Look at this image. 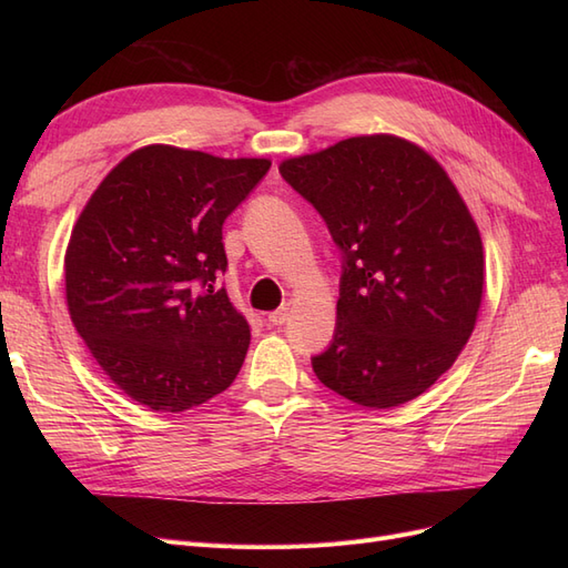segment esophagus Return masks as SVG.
<instances>
[{"mask_svg":"<svg viewBox=\"0 0 568 568\" xmlns=\"http://www.w3.org/2000/svg\"><path fill=\"white\" fill-rule=\"evenodd\" d=\"M286 320H288V307H286V305H282L280 311H274V313L267 315V322H270L272 326H282Z\"/></svg>","mask_w":568,"mask_h":568,"instance_id":"esophagus-1","label":"esophagus"}]
</instances>
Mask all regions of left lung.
Wrapping results in <instances>:
<instances>
[{
    "label": "left lung",
    "mask_w": 568,
    "mask_h": 568,
    "mask_svg": "<svg viewBox=\"0 0 568 568\" xmlns=\"http://www.w3.org/2000/svg\"><path fill=\"white\" fill-rule=\"evenodd\" d=\"M280 173L343 253L317 379L372 409L415 400L453 367L484 301V242L467 203L432 153L386 132L286 159Z\"/></svg>",
    "instance_id": "8db88e82"
}]
</instances>
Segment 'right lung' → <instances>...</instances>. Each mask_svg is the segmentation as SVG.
I'll use <instances>...</instances> for the list:
<instances>
[{"label":"right lung","instance_id":"obj_1","mask_svg":"<svg viewBox=\"0 0 568 568\" xmlns=\"http://www.w3.org/2000/svg\"><path fill=\"white\" fill-rule=\"evenodd\" d=\"M270 165L149 144L84 203L63 257L68 313L134 403L184 412L236 379L251 329L215 288L227 270L222 222Z\"/></svg>","mask_w":568,"mask_h":568}]
</instances>
